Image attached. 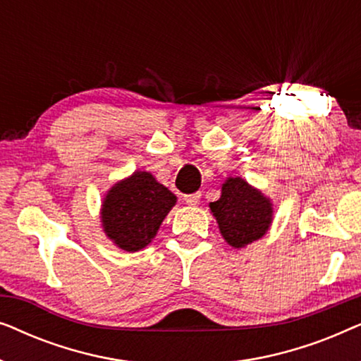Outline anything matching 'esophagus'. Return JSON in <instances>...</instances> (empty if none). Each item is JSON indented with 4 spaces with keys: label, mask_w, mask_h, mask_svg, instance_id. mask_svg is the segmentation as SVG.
Wrapping results in <instances>:
<instances>
[{
    "label": "esophagus",
    "mask_w": 361,
    "mask_h": 361,
    "mask_svg": "<svg viewBox=\"0 0 361 361\" xmlns=\"http://www.w3.org/2000/svg\"><path fill=\"white\" fill-rule=\"evenodd\" d=\"M200 199H202L200 192H194V194H187V195H184L185 204H189V205H197V204H199V202H200Z\"/></svg>",
    "instance_id": "esophagus-1"
}]
</instances>
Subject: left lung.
<instances>
[{"label":"left lung","mask_w":361,"mask_h":361,"mask_svg":"<svg viewBox=\"0 0 361 361\" xmlns=\"http://www.w3.org/2000/svg\"><path fill=\"white\" fill-rule=\"evenodd\" d=\"M220 233L235 248L259 240L271 225V202L240 177H230L221 187V197L210 202Z\"/></svg>","instance_id":"1"}]
</instances>
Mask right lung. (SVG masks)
<instances>
[{"label":"right lung","instance_id":"right-lung-1","mask_svg":"<svg viewBox=\"0 0 361 361\" xmlns=\"http://www.w3.org/2000/svg\"><path fill=\"white\" fill-rule=\"evenodd\" d=\"M176 195L149 172L137 171L111 187L103 200L102 221L108 238L125 251L145 248L154 238Z\"/></svg>","mask_w":361,"mask_h":361}]
</instances>
